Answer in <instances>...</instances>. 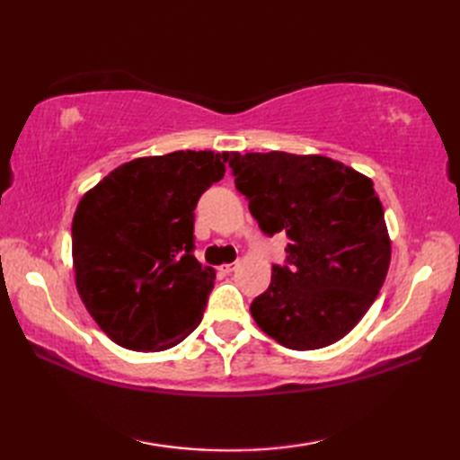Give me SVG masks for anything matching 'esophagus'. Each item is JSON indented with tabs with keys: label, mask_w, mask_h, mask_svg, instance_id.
<instances>
[{
	"label": "esophagus",
	"mask_w": 460,
	"mask_h": 460,
	"mask_svg": "<svg viewBox=\"0 0 460 460\" xmlns=\"http://www.w3.org/2000/svg\"><path fill=\"white\" fill-rule=\"evenodd\" d=\"M237 269V262H229V265H221L219 270L223 272V275H229V272H233Z\"/></svg>",
	"instance_id": "34e87169"
}]
</instances>
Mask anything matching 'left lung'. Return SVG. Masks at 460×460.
<instances>
[{
  "label": "left lung",
  "mask_w": 460,
  "mask_h": 460,
  "mask_svg": "<svg viewBox=\"0 0 460 460\" xmlns=\"http://www.w3.org/2000/svg\"><path fill=\"white\" fill-rule=\"evenodd\" d=\"M229 165L259 227L288 237V267H272L251 316L285 348L334 344L374 305L392 261L374 181L320 154L231 152Z\"/></svg>",
  "instance_id": "obj_1"
}]
</instances>
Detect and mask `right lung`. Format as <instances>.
<instances>
[{"mask_svg": "<svg viewBox=\"0 0 460 460\" xmlns=\"http://www.w3.org/2000/svg\"><path fill=\"white\" fill-rule=\"evenodd\" d=\"M227 160L211 150L136 158L76 205L75 285L114 344L162 351L199 326L215 270L191 252L193 211Z\"/></svg>", "mask_w": 460, "mask_h": 460, "instance_id": "obj_1", "label": "right lung"}]
</instances>
